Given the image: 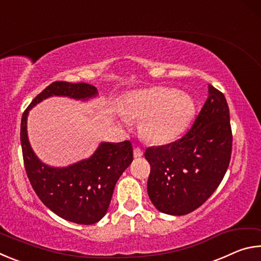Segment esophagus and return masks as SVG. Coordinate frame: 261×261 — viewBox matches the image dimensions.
<instances>
[{"instance_id": "esophagus-1", "label": "esophagus", "mask_w": 261, "mask_h": 261, "mask_svg": "<svg viewBox=\"0 0 261 261\" xmlns=\"http://www.w3.org/2000/svg\"><path fill=\"white\" fill-rule=\"evenodd\" d=\"M143 149L141 148H139V147H136L135 149H134V156L135 158H141L143 156Z\"/></svg>"}]
</instances>
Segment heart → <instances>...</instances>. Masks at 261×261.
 Returning <instances> with one entry per match:
<instances>
[{
	"label": "heart",
	"instance_id": "b5f03b06",
	"mask_svg": "<svg viewBox=\"0 0 261 261\" xmlns=\"http://www.w3.org/2000/svg\"><path fill=\"white\" fill-rule=\"evenodd\" d=\"M193 110L191 96L171 87H152L127 96L122 113L127 120H141L144 138L167 143L184 129Z\"/></svg>",
	"mask_w": 261,
	"mask_h": 261
}]
</instances>
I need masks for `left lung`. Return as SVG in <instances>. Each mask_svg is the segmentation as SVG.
I'll use <instances>...</instances> for the list:
<instances>
[{"instance_id":"left-lung-1","label":"left lung","mask_w":261,"mask_h":261,"mask_svg":"<svg viewBox=\"0 0 261 261\" xmlns=\"http://www.w3.org/2000/svg\"><path fill=\"white\" fill-rule=\"evenodd\" d=\"M232 134L227 100L208 85V95L182 138L148 147V197L162 213L185 215L208 199L229 167Z\"/></svg>"}]
</instances>
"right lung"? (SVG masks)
<instances>
[{
    "label": "right lung",
    "instance_id": "1",
    "mask_svg": "<svg viewBox=\"0 0 261 261\" xmlns=\"http://www.w3.org/2000/svg\"><path fill=\"white\" fill-rule=\"evenodd\" d=\"M88 100L98 95L86 83L54 82L47 86L21 116L20 143L25 170L40 200L62 219L78 224H93L103 218L118 178L134 160L131 141L101 143L93 155L74 165L54 168L35 155L28 138V115L35 105L49 96Z\"/></svg>",
    "mask_w": 261,
    "mask_h": 261
}]
</instances>
